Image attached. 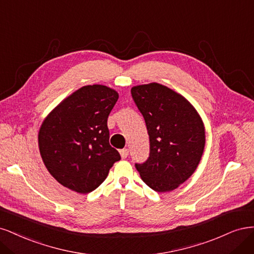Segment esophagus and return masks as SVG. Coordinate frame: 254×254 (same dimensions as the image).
<instances>
[{"label":"esophagus","instance_id":"obj_1","mask_svg":"<svg viewBox=\"0 0 254 254\" xmlns=\"http://www.w3.org/2000/svg\"><path fill=\"white\" fill-rule=\"evenodd\" d=\"M119 152H120L121 157L124 158V159H126V158L128 156V150H127V149H122V150H120Z\"/></svg>","mask_w":254,"mask_h":254}]
</instances>
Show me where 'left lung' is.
Wrapping results in <instances>:
<instances>
[{
  "label": "left lung",
  "mask_w": 254,
  "mask_h": 254,
  "mask_svg": "<svg viewBox=\"0 0 254 254\" xmlns=\"http://www.w3.org/2000/svg\"><path fill=\"white\" fill-rule=\"evenodd\" d=\"M130 94L150 137V156L135 167L154 191L174 190L194 173L201 159L206 143L202 120L185 97L165 85H137Z\"/></svg>",
  "instance_id": "1"
}]
</instances>
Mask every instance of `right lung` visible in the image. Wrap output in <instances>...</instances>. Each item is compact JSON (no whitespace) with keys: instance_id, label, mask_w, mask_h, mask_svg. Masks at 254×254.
Returning <instances> with one entry per match:
<instances>
[{"instance_id":"add662e5","label":"right lung","mask_w":254,"mask_h":254,"mask_svg":"<svg viewBox=\"0 0 254 254\" xmlns=\"http://www.w3.org/2000/svg\"><path fill=\"white\" fill-rule=\"evenodd\" d=\"M119 98L115 89L79 88L48 114L39 130L44 165L57 182L86 194L99 187L120 154L110 144L108 118Z\"/></svg>"}]
</instances>
